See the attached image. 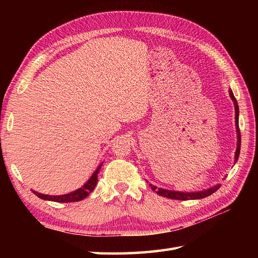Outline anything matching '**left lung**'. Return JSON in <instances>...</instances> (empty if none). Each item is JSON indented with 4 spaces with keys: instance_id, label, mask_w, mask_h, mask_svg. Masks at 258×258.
I'll return each mask as SVG.
<instances>
[{
    "instance_id": "1",
    "label": "left lung",
    "mask_w": 258,
    "mask_h": 258,
    "mask_svg": "<svg viewBox=\"0 0 258 258\" xmlns=\"http://www.w3.org/2000/svg\"><path fill=\"white\" fill-rule=\"evenodd\" d=\"M229 96H231L232 101L234 103V107H235V125H236V133H237V147L236 151H235V161L234 163H236L239 156V152H240V133H239V126H238V116H239V108L237 105V101L235 98L232 90L228 91ZM147 182V180H146ZM149 183V182H147ZM152 189L156 191V194L161 195L163 197H167V199L171 200H177V201H187V200H201L204 199V197H207L212 195L213 193L221 187V184H216L212 186V187L207 188V189H203V190H197V191H179V190H172V189H165V188H161L157 187L155 185L150 184Z\"/></svg>"
}]
</instances>
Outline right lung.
I'll return each instance as SVG.
<instances>
[{
    "label": "right lung",
    "instance_id": "add662e5",
    "mask_svg": "<svg viewBox=\"0 0 258 258\" xmlns=\"http://www.w3.org/2000/svg\"><path fill=\"white\" fill-rule=\"evenodd\" d=\"M103 165V163H101L100 165L97 166L95 169V172L92 174V176L86 180V183L82 187L75 189L71 193L68 194H63V195H47V194H41L36 190H32L37 197L44 200V201H51V202H57V203H70V202H79L84 200L85 197L90 195L92 193L93 189L95 188V186L97 184V174L100 172V169Z\"/></svg>",
    "mask_w": 258,
    "mask_h": 258
}]
</instances>
